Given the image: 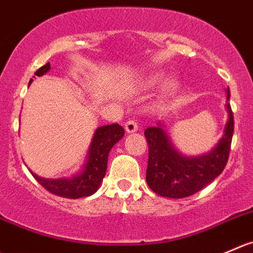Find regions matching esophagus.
I'll use <instances>...</instances> for the list:
<instances>
[{"label": "esophagus", "mask_w": 253, "mask_h": 253, "mask_svg": "<svg viewBox=\"0 0 253 253\" xmlns=\"http://www.w3.org/2000/svg\"><path fill=\"white\" fill-rule=\"evenodd\" d=\"M125 129H126L127 133H133V132L138 131V125L134 120H128V121L125 124Z\"/></svg>", "instance_id": "1"}]
</instances>
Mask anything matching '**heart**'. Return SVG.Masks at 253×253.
<instances>
[{"label":"heart","instance_id":"obj_1","mask_svg":"<svg viewBox=\"0 0 253 253\" xmlns=\"http://www.w3.org/2000/svg\"><path fill=\"white\" fill-rule=\"evenodd\" d=\"M162 78H163V75H162L161 73H152V74H149L148 77L143 80V86L146 87L154 86V85H157L158 83H161ZM178 87H179L178 79H175V78H169L168 80L164 82L163 86H162V94H163L164 96H170V95H173L174 92L178 90Z\"/></svg>","mask_w":253,"mask_h":253}]
</instances>
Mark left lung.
I'll return each instance as SVG.
<instances>
[{"label":"left lung","mask_w":253,"mask_h":253,"mask_svg":"<svg viewBox=\"0 0 253 253\" xmlns=\"http://www.w3.org/2000/svg\"><path fill=\"white\" fill-rule=\"evenodd\" d=\"M230 89H226V110L229 114L224 134L214 148L200 156H185L174 147L166 132V125L144 131L148 142V167L146 180L156 194L164 198L190 197L211 183L227 163L234 134V115L230 106Z\"/></svg>","instance_id":"left-lung-1"}]
</instances>
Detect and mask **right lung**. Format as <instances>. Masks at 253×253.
<instances>
[{"label": "right lung", "instance_id": "right-lung-1", "mask_svg": "<svg viewBox=\"0 0 253 253\" xmlns=\"http://www.w3.org/2000/svg\"><path fill=\"white\" fill-rule=\"evenodd\" d=\"M50 70V64L46 63L36 72L37 77L46 74ZM33 79L29 80V85ZM125 129L119 124L106 125L97 127L94 132L91 142L87 148L85 162L77 173L70 176L49 179L42 178L33 171L29 170L36 180L46 189L51 194L68 199H79V198L90 197L97 192L106 174L107 159L112 147L124 137Z\"/></svg>", "mask_w": 253, "mask_h": 253}]
</instances>
